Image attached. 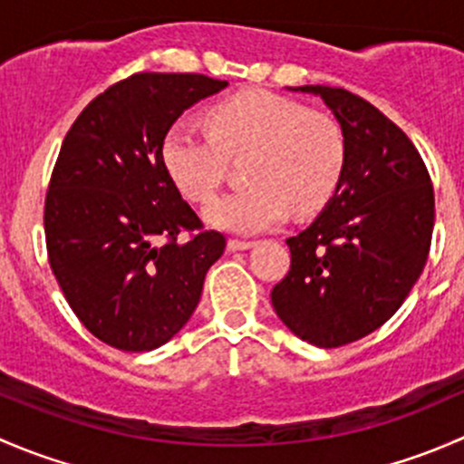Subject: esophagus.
Wrapping results in <instances>:
<instances>
[{
    "label": "esophagus",
    "mask_w": 464,
    "mask_h": 464,
    "mask_svg": "<svg viewBox=\"0 0 464 464\" xmlns=\"http://www.w3.org/2000/svg\"><path fill=\"white\" fill-rule=\"evenodd\" d=\"M254 245H256L254 240H240V237H231L227 246H228V251H245V249H251Z\"/></svg>",
    "instance_id": "esophagus-1"
}]
</instances>
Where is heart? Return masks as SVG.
<instances>
[{
	"label": "heart",
	"mask_w": 464,
	"mask_h": 464,
	"mask_svg": "<svg viewBox=\"0 0 464 464\" xmlns=\"http://www.w3.org/2000/svg\"><path fill=\"white\" fill-rule=\"evenodd\" d=\"M206 123L175 121L163 134L161 161L186 198L206 202L222 184L228 157L249 152L242 163L249 184L204 208L213 227L258 233L292 208L312 213L334 195L345 166V134L334 116L249 89L215 102Z\"/></svg>",
	"instance_id": "heart-1"
}]
</instances>
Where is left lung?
Segmentation results:
<instances>
[{"label":"left lung","mask_w":464,"mask_h":464,"mask_svg":"<svg viewBox=\"0 0 464 464\" xmlns=\"http://www.w3.org/2000/svg\"><path fill=\"white\" fill-rule=\"evenodd\" d=\"M345 134V166L319 218L289 237L287 276L271 289L278 319L303 341L339 348L391 319L431 246V177L411 139L341 87L305 85Z\"/></svg>","instance_id":"1"}]
</instances>
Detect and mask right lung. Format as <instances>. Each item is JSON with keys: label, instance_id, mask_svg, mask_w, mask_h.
Segmentation results:
<instances>
[{"label": "right lung", "instance_id": "obj_1", "mask_svg": "<svg viewBox=\"0 0 464 464\" xmlns=\"http://www.w3.org/2000/svg\"><path fill=\"white\" fill-rule=\"evenodd\" d=\"M227 85L134 73L98 93L64 137L44 202L49 265L73 314L111 348L148 353L170 341L224 254L222 233L204 231L163 168L161 141Z\"/></svg>", "mask_w": 464, "mask_h": 464}]
</instances>
